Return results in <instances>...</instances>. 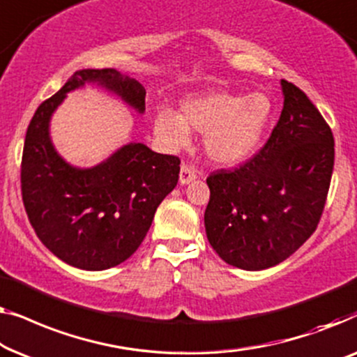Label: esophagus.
<instances>
[{"label":"esophagus","mask_w":357,"mask_h":357,"mask_svg":"<svg viewBox=\"0 0 357 357\" xmlns=\"http://www.w3.org/2000/svg\"><path fill=\"white\" fill-rule=\"evenodd\" d=\"M197 178V173H195L194 167H190L188 163L181 165V173H179V183L181 184H189L190 181Z\"/></svg>","instance_id":"esophagus-1"}]
</instances>
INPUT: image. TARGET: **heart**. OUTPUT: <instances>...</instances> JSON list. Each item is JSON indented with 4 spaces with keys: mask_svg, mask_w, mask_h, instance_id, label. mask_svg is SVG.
<instances>
[{
    "mask_svg": "<svg viewBox=\"0 0 357 357\" xmlns=\"http://www.w3.org/2000/svg\"><path fill=\"white\" fill-rule=\"evenodd\" d=\"M272 116V103L264 93L248 97L231 92H208L189 97L181 116L160 112L155 132L172 147L189 142V129L202 132L205 152L220 165H238L259 149Z\"/></svg>",
    "mask_w": 357,
    "mask_h": 357,
    "instance_id": "b5f03b06",
    "label": "heart"
}]
</instances>
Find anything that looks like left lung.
I'll use <instances>...</instances> for the list:
<instances>
[{"mask_svg": "<svg viewBox=\"0 0 357 357\" xmlns=\"http://www.w3.org/2000/svg\"><path fill=\"white\" fill-rule=\"evenodd\" d=\"M283 109L262 149L207 178L208 243L243 270L273 267L310 238L324 213L335 162L331 129L303 90L281 80Z\"/></svg>", "mask_w": 357, "mask_h": 357, "instance_id": "obj_1", "label": "left lung"}]
</instances>
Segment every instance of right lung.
Returning <instances> with one entry per match:
<instances>
[{
	"instance_id": "obj_1",
	"label": "right lung",
	"mask_w": 357,
	"mask_h": 357,
	"mask_svg": "<svg viewBox=\"0 0 357 357\" xmlns=\"http://www.w3.org/2000/svg\"><path fill=\"white\" fill-rule=\"evenodd\" d=\"M100 82L139 113L145 89L116 69H80L30 121L21 163V190L30 225L63 262L107 270L129 259L142 243L162 200L176 188L181 160L128 144L90 169L68 165L48 135L52 113L68 92Z\"/></svg>"
}]
</instances>
